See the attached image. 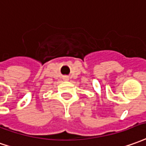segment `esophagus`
Returning a JSON list of instances; mask_svg holds the SVG:
<instances>
[{"label": "esophagus", "mask_w": 146, "mask_h": 146, "mask_svg": "<svg viewBox=\"0 0 146 146\" xmlns=\"http://www.w3.org/2000/svg\"><path fill=\"white\" fill-rule=\"evenodd\" d=\"M64 80H69V77H68V76H64Z\"/></svg>", "instance_id": "34e87169"}]
</instances>
